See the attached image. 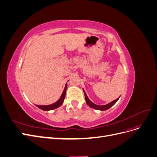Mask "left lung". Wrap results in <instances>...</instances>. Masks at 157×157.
Wrapping results in <instances>:
<instances>
[{"mask_svg": "<svg viewBox=\"0 0 157 157\" xmlns=\"http://www.w3.org/2000/svg\"><path fill=\"white\" fill-rule=\"evenodd\" d=\"M84 91V96H85V99H86V103L87 105L88 106H90V107H92L93 109H97V110H99V111H106L107 110V109H109V108H111L113 105H115V104L117 102V101L118 100V99L120 98V97L116 99L115 100H114L110 103H109L107 104H106V105H96V104L94 103L92 101L90 100V99L88 98V96L86 95V92H85L84 90H83Z\"/></svg>", "mask_w": 157, "mask_h": 157, "instance_id": "1", "label": "left lung"}]
</instances>
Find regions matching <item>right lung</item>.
Here are the masks:
<instances>
[{
  "label": "right lung",
  "instance_id": "obj_1",
  "mask_svg": "<svg viewBox=\"0 0 157 157\" xmlns=\"http://www.w3.org/2000/svg\"><path fill=\"white\" fill-rule=\"evenodd\" d=\"M67 84L66 83L62 94H61L60 98L56 102L50 104V105H35L43 111H50V110H53V109L58 108L59 107H60L61 105H62L63 103L64 99L65 97V94H66V90H67Z\"/></svg>",
  "mask_w": 157,
  "mask_h": 157
}]
</instances>
